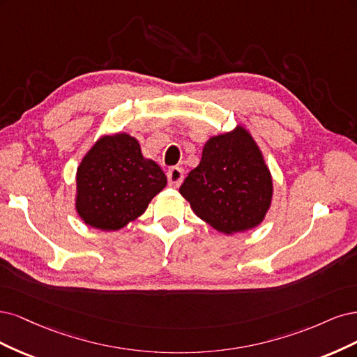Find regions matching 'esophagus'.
Here are the masks:
<instances>
[{"instance_id":"34e87169","label":"esophagus","mask_w":357,"mask_h":357,"mask_svg":"<svg viewBox=\"0 0 357 357\" xmlns=\"http://www.w3.org/2000/svg\"><path fill=\"white\" fill-rule=\"evenodd\" d=\"M183 179V170L181 167H172L167 170V181L169 185L172 187H178L181 185V182Z\"/></svg>"}]
</instances>
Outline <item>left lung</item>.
<instances>
[{"label":"left lung","instance_id":"8db88e82","mask_svg":"<svg viewBox=\"0 0 357 357\" xmlns=\"http://www.w3.org/2000/svg\"><path fill=\"white\" fill-rule=\"evenodd\" d=\"M200 220L224 234L259 225L270 209L273 179L250 133L237 126L204 144L199 166L179 188Z\"/></svg>","mask_w":357,"mask_h":357}]
</instances>
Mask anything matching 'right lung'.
<instances>
[{"mask_svg": "<svg viewBox=\"0 0 357 357\" xmlns=\"http://www.w3.org/2000/svg\"><path fill=\"white\" fill-rule=\"evenodd\" d=\"M167 183L128 133L102 136L77 169L75 209L84 224L116 231L141 216Z\"/></svg>", "mask_w": 357, "mask_h": 357, "instance_id": "1", "label": "right lung"}]
</instances>
